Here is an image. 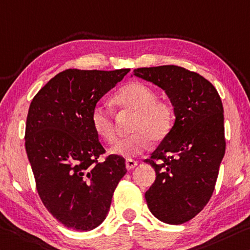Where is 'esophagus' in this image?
Masks as SVG:
<instances>
[{
  "instance_id": "34e87169",
  "label": "esophagus",
  "mask_w": 250,
  "mask_h": 250,
  "mask_svg": "<svg viewBox=\"0 0 250 250\" xmlns=\"http://www.w3.org/2000/svg\"><path fill=\"white\" fill-rule=\"evenodd\" d=\"M137 165H138V161L133 159H128L125 161V167L128 170H132L133 168H136Z\"/></svg>"
}]
</instances>
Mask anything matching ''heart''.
Returning <instances> with one entry per match:
<instances>
[{"instance_id":"heart-1","label":"heart","mask_w":250,"mask_h":250,"mask_svg":"<svg viewBox=\"0 0 250 250\" xmlns=\"http://www.w3.org/2000/svg\"><path fill=\"white\" fill-rule=\"evenodd\" d=\"M114 104L133 113L130 125L132 133L117 140L110 152L125 158L136 157L148 148L150 141L160 142L171 131L175 124V108L166 99H158L151 86L142 82H131L118 91ZM91 125L102 140L111 144L116 139L112 114L101 104L91 112Z\"/></svg>"}]
</instances>
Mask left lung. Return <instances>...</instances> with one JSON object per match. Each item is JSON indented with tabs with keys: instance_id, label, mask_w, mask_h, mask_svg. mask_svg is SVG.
I'll list each match as a JSON object with an SVG mask.
<instances>
[{
	"instance_id": "1",
	"label": "left lung",
	"mask_w": 250,
	"mask_h": 250,
	"mask_svg": "<svg viewBox=\"0 0 250 250\" xmlns=\"http://www.w3.org/2000/svg\"><path fill=\"white\" fill-rule=\"evenodd\" d=\"M167 93L175 108V125L145 162L156 171L146 192L152 215L180 225L198 215L215 190L225 156L224 108L210 82L177 65L133 70Z\"/></svg>"
}]
</instances>
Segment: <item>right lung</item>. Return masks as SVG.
I'll use <instances>...</instances> for the list:
<instances>
[{
  "label": "right lung",
  "mask_w": 250,
  "mask_h": 250,
  "mask_svg": "<svg viewBox=\"0 0 250 250\" xmlns=\"http://www.w3.org/2000/svg\"><path fill=\"white\" fill-rule=\"evenodd\" d=\"M129 69L62 71L35 94L26 118L25 150L43 205L65 227L89 231L105 219L125 158L110 154L91 125L97 102Z\"/></svg>",
  "instance_id": "add662e5"
}]
</instances>
